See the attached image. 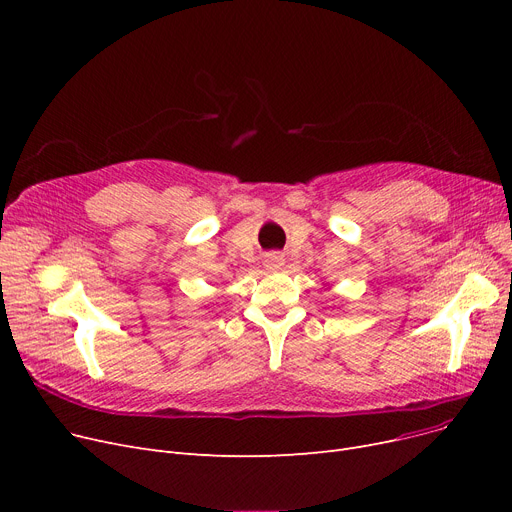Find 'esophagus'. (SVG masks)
I'll return each mask as SVG.
<instances>
[{
  "instance_id": "obj_1",
  "label": "esophagus",
  "mask_w": 512,
  "mask_h": 512,
  "mask_svg": "<svg viewBox=\"0 0 512 512\" xmlns=\"http://www.w3.org/2000/svg\"><path fill=\"white\" fill-rule=\"evenodd\" d=\"M282 265H284V255L282 253H270V255H267V259H265L267 270L276 272V270H282Z\"/></svg>"
}]
</instances>
